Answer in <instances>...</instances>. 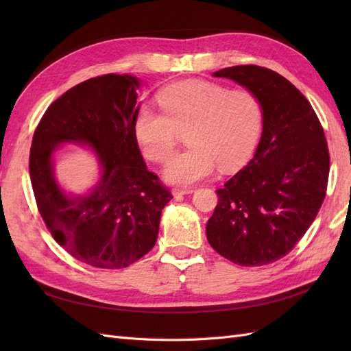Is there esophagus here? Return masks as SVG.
<instances>
[{"label":"esophagus","instance_id":"34e87169","mask_svg":"<svg viewBox=\"0 0 351 351\" xmlns=\"http://www.w3.org/2000/svg\"><path fill=\"white\" fill-rule=\"evenodd\" d=\"M193 192H195V190L192 187H176V189H173V195L176 197L183 196V195H190V193H193Z\"/></svg>","mask_w":351,"mask_h":351}]
</instances>
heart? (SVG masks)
<instances>
[{"label": "heart", "instance_id": "b5f03b06", "mask_svg": "<svg viewBox=\"0 0 351 351\" xmlns=\"http://www.w3.org/2000/svg\"><path fill=\"white\" fill-rule=\"evenodd\" d=\"M162 112L142 104L134 114V137L143 155L164 162L180 132L191 146L167 162L162 176L176 186H192L215 173L241 167L256 147L263 125L258 95L209 80H182L158 92Z\"/></svg>", "mask_w": 351, "mask_h": 351}]
</instances>
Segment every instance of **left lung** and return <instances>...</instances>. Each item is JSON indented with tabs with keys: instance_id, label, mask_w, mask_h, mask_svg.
<instances>
[{
	"instance_id": "1",
	"label": "left lung",
	"mask_w": 351,
	"mask_h": 351,
	"mask_svg": "<svg viewBox=\"0 0 351 351\" xmlns=\"http://www.w3.org/2000/svg\"><path fill=\"white\" fill-rule=\"evenodd\" d=\"M212 76L231 79L258 95L263 127L253 158L217 190L206 237L221 256L261 267L291 252L312 226L326 193L325 133L303 93L281 74L234 66Z\"/></svg>"
}]
</instances>
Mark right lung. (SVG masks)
Segmentation results:
<instances>
[{"label": "right lung", "instance_id": "1", "mask_svg": "<svg viewBox=\"0 0 351 351\" xmlns=\"http://www.w3.org/2000/svg\"><path fill=\"white\" fill-rule=\"evenodd\" d=\"M139 88L130 74L76 84L49 105L30 146V182L42 219L61 247L95 268H125L149 252L173 199L146 168L134 137ZM66 143L84 144L99 159L100 178L86 194H67L56 182L53 154Z\"/></svg>", "mask_w": 351, "mask_h": 351}]
</instances>
